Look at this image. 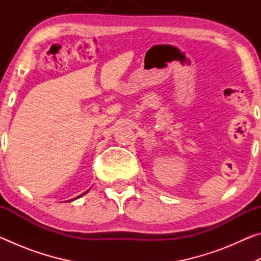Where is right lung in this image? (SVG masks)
Here are the masks:
<instances>
[{"label":"right lung","instance_id":"1","mask_svg":"<svg viewBox=\"0 0 261 261\" xmlns=\"http://www.w3.org/2000/svg\"><path fill=\"white\" fill-rule=\"evenodd\" d=\"M87 191H88V190H87ZM87 191H86V192H84V193H82V194H81V196H78L77 198H74V199H78V198H81L82 196H84V194H85V193H87ZM72 200H73V199H70V200H68V201H72Z\"/></svg>","mask_w":261,"mask_h":261}]
</instances>
